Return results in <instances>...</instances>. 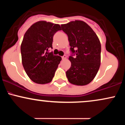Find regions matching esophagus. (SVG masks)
I'll use <instances>...</instances> for the list:
<instances>
[{"instance_id":"esophagus-1","label":"esophagus","mask_w":125,"mask_h":125,"mask_svg":"<svg viewBox=\"0 0 125 125\" xmlns=\"http://www.w3.org/2000/svg\"><path fill=\"white\" fill-rule=\"evenodd\" d=\"M66 59V55L63 56H62V59L63 60H65Z\"/></svg>"}]
</instances>
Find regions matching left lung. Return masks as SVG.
<instances>
[{
	"instance_id": "1",
	"label": "left lung",
	"mask_w": 125,
	"mask_h": 125,
	"mask_svg": "<svg viewBox=\"0 0 125 125\" xmlns=\"http://www.w3.org/2000/svg\"><path fill=\"white\" fill-rule=\"evenodd\" d=\"M67 34L71 51L76 57L71 56V66L66 76L74 85H86L94 80L100 65L101 44L98 37L86 23L82 21H71L61 25Z\"/></svg>"
}]
</instances>
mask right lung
Masks as SVG:
<instances>
[{"label": "right lung", "mask_w": 125, "mask_h": 125, "mask_svg": "<svg viewBox=\"0 0 125 125\" xmlns=\"http://www.w3.org/2000/svg\"><path fill=\"white\" fill-rule=\"evenodd\" d=\"M58 24L38 21L26 31L21 46L24 69L33 82L46 84L52 81L62 58L49 53L52 48L53 37L61 31Z\"/></svg>", "instance_id": "1"}]
</instances>
